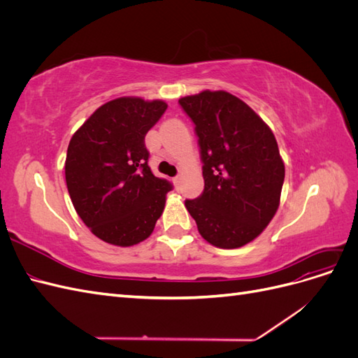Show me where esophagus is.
Masks as SVG:
<instances>
[{
	"label": "esophagus",
	"instance_id": "obj_1",
	"mask_svg": "<svg viewBox=\"0 0 358 358\" xmlns=\"http://www.w3.org/2000/svg\"><path fill=\"white\" fill-rule=\"evenodd\" d=\"M173 180H175V183H176V187H179V183H180V175H178L175 179H173Z\"/></svg>",
	"mask_w": 358,
	"mask_h": 358
}]
</instances>
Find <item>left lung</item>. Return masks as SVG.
<instances>
[{
  "label": "left lung",
  "instance_id": "left-lung-1",
  "mask_svg": "<svg viewBox=\"0 0 358 358\" xmlns=\"http://www.w3.org/2000/svg\"><path fill=\"white\" fill-rule=\"evenodd\" d=\"M196 125L204 189L185 206L203 239L222 249L241 248L275 216L285 166L272 129L251 107L225 91L179 100Z\"/></svg>",
  "mask_w": 358,
  "mask_h": 358
}]
</instances>
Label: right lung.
I'll return each instance as SVG.
<instances>
[{
	"label": "right lung",
	"mask_w": 358,
	"mask_h": 358,
	"mask_svg": "<svg viewBox=\"0 0 358 358\" xmlns=\"http://www.w3.org/2000/svg\"><path fill=\"white\" fill-rule=\"evenodd\" d=\"M166 109L161 100L121 96L99 107L70 140V199L85 225L107 243L143 242L164 210L173 187L150 171L145 136Z\"/></svg>",
	"instance_id": "add662e5"
}]
</instances>
